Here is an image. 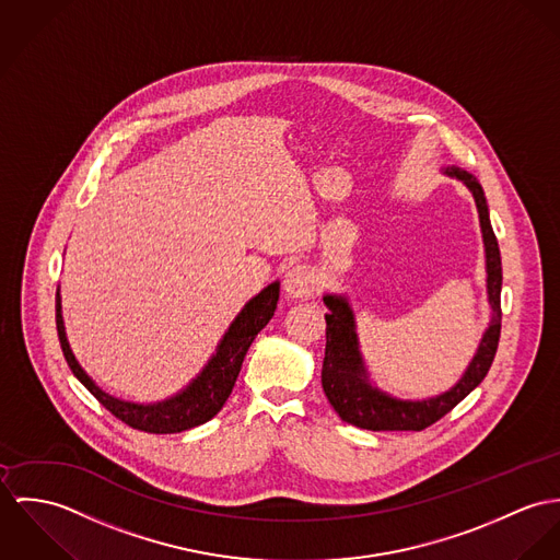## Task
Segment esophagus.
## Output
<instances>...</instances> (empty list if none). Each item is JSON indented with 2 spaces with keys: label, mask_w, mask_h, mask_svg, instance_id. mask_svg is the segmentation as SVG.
<instances>
[{
  "label": "esophagus",
  "mask_w": 560,
  "mask_h": 560,
  "mask_svg": "<svg viewBox=\"0 0 560 560\" xmlns=\"http://www.w3.org/2000/svg\"><path fill=\"white\" fill-rule=\"evenodd\" d=\"M283 288H285V292H288L290 299L307 301V299L313 296V292H315V288H317L315 270L311 268L310 264H299V266H294V268L285 275Z\"/></svg>",
  "instance_id": "esophagus-1"
}]
</instances>
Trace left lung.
I'll return each instance as SVG.
<instances>
[{
	"label": "left lung",
	"instance_id": "8db88e82",
	"mask_svg": "<svg viewBox=\"0 0 560 560\" xmlns=\"http://www.w3.org/2000/svg\"><path fill=\"white\" fill-rule=\"evenodd\" d=\"M446 174L459 178L472 190L483 243H486V261H488V296L494 310L490 328L486 330L481 346L464 377L444 395L425 401H399L393 399L368 382V373L363 368V359L359 354V341L354 332V315L341 296H324V305L328 307L326 315V350L322 365V388L335 408V412L350 425L372 430V432H421L435 421H440L446 412H451L472 388H477L490 372L492 361L497 357L498 339H500V288H502V266L498 241L490 223L488 203L483 188L468 172L446 170Z\"/></svg>",
	"mask_w": 560,
	"mask_h": 560
}]
</instances>
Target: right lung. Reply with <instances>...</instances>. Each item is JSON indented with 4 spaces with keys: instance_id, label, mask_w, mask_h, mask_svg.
Returning a JSON list of instances; mask_svg holds the SVG:
<instances>
[{
    "instance_id": "right-lung-1",
    "label": "right lung",
    "mask_w": 560,
    "mask_h": 560,
    "mask_svg": "<svg viewBox=\"0 0 560 560\" xmlns=\"http://www.w3.org/2000/svg\"><path fill=\"white\" fill-rule=\"evenodd\" d=\"M279 301V283H270L266 290H261L253 301L245 305V310L238 313L230 330L225 332L217 354L208 363V368L192 380L180 395L154 404V406H139L120 401L105 390H101L85 372L74 361L70 346L66 341L63 332L62 307L60 296L56 299V322H58V337L62 346L63 359L70 368V372L79 377V382L122 423L132 430L145 432V434H178L190 428H197L206 421H210L228 401L236 377L243 368V361L247 357V350L257 337V332L270 322L275 315Z\"/></svg>"
}]
</instances>
